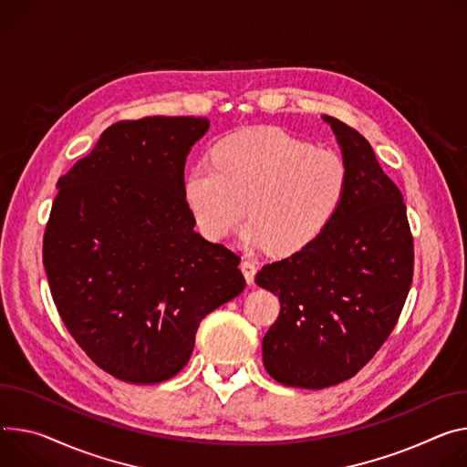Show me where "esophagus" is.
I'll list each match as a JSON object with an SVG mask.
<instances>
[{
    "mask_svg": "<svg viewBox=\"0 0 467 467\" xmlns=\"http://www.w3.org/2000/svg\"><path fill=\"white\" fill-rule=\"evenodd\" d=\"M240 268H242V272H244V277H245V281L251 285L253 281H255V274H257V265L253 263V261H249V259H244L242 263H240Z\"/></svg>",
    "mask_w": 467,
    "mask_h": 467,
    "instance_id": "obj_1",
    "label": "esophagus"
}]
</instances>
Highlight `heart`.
Masks as SVG:
<instances>
[{"label": "heart", "instance_id": "b5f03b06", "mask_svg": "<svg viewBox=\"0 0 467 467\" xmlns=\"http://www.w3.org/2000/svg\"><path fill=\"white\" fill-rule=\"evenodd\" d=\"M347 186V165L335 150L265 129L220 141L212 163L190 167L182 193L208 240L227 238L247 214L245 245L292 255L331 223Z\"/></svg>", "mask_w": 467, "mask_h": 467}]
</instances>
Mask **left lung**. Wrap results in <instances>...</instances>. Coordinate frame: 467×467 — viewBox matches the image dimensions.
I'll use <instances>...</instances> for the list:
<instances>
[{"label":"left lung","mask_w":467,"mask_h":467,"mask_svg":"<svg viewBox=\"0 0 467 467\" xmlns=\"http://www.w3.org/2000/svg\"><path fill=\"white\" fill-rule=\"evenodd\" d=\"M331 124L348 171L324 233L255 281L279 296L263 361L283 386L324 389L356 376L388 341L411 286L413 236L397 184L352 126Z\"/></svg>","instance_id":"left-lung-1"}]
</instances>
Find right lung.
Instances as JSON below:
<instances>
[{
  "instance_id": "obj_1",
  "label": "right lung",
  "mask_w": 467,
  "mask_h": 467,
  "mask_svg": "<svg viewBox=\"0 0 467 467\" xmlns=\"http://www.w3.org/2000/svg\"><path fill=\"white\" fill-rule=\"evenodd\" d=\"M202 117H143L106 129L57 181L42 242L54 304L108 374L158 384L188 363L201 320L236 298L240 257L204 240L184 201Z\"/></svg>"
}]
</instances>
